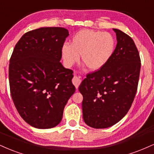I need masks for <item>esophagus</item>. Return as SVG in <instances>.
<instances>
[{"mask_svg": "<svg viewBox=\"0 0 154 154\" xmlns=\"http://www.w3.org/2000/svg\"><path fill=\"white\" fill-rule=\"evenodd\" d=\"M72 82H73V84L75 86V88L77 89L78 88L79 85H80V83H81V79L79 77L75 76V77H73V79H72Z\"/></svg>", "mask_w": 154, "mask_h": 154, "instance_id": "1", "label": "esophagus"}]
</instances>
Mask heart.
<instances>
[{
    "label": "heart",
    "mask_w": 154,
    "mask_h": 154,
    "mask_svg": "<svg viewBox=\"0 0 154 154\" xmlns=\"http://www.w3.org/2000/svg\"><path fill=\"white\" fill-rule=\"evenodd\" d=\"M116 48V40L107 32L82 29L74 35L71 44H64L61 54L66 66H71L79 59L89 69L96 71L109 62Z\"/></svg>",
    "instance_id": "heart-1"
}]
</instances>
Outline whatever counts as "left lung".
<instances>
[{
    "mask_svg": "<svg viewBox=\"0 0 154 154\" xmlns=\"http://www.w3.org/2000/svg\"><path fill=\"white\" fill-rule=\"evenodd\" d=\"M117 45L109 62L87 75L79 87L85 123L94 128H106L123 118L131 108L138 88L140 59L133 40L113 29Z\"/></svg>",
    "mask_w": 154,
    "mask_h": 154,
    "instance_id": "1",
    "label": "left lung"
}]
</instances>
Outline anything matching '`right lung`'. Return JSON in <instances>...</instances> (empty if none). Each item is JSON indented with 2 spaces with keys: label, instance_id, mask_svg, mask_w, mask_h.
<instances>
[{
  "label": "right lung",
  "instance_id": "add662e5",
  "mask_svg": "<svg viewBox=\"0 0 154 154\" xmlns=\"http://www.w3.org/2000/svg\"><path fill=\"white\" fill-rule=\"evenodd\" d=\"M69 36L62 27H43L24 34L15 46L9 64L11 95L18 113L40 129L57 126L75 93L73 71L60 62Z\"/></svg>",
  "mask_w": 154,
  "mask_h": 154
}]
</instances>
